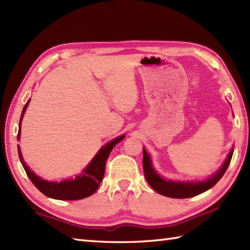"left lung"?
<instances>
[{
	"label": "left lung",
	"instance_id": "8db88e82",
	"mask_svg": "<svg viewBox=\"0 0 250 250\" xmlns=\"http://www.w3.org/2000/svg\"><path fill=\"white\" fill-rule=\"evenodd\" d=\"M143 167H144L145 178L150 185V187L157 191L158 193L175 199H186L195 196L200 193L205 192L206 190L219 182L220 178L224 176L233 155V149L229 152L226 161L219 168V171L215 173L213 176L203 182H174V180H166L159 175L152 167L151 159L148 155L145 148H143Z\"/></svg>",
	"mask_w": 250,
	"mask_h": 250
}]
</instances>
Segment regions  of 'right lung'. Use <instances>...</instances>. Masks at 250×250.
Instances as JSON below:
<instances>
[{
  "label": "right lung",
  "mask_w": 250,
  "mask_h": 250,
  "mask_svg": "<svg viewBox=\"0 0 250 250\" xmlns=\"http://www.w3.org/2000/svg\"><path fill=\"white\" fill-rule=\"evenodd\" d=\"M30 100L25 103L24 107L21 113L20 121H19V131L17 140L20 139V129H21V120L24 115V111L28 107ZM125 139V135L116 137L115 140L110 141L107 144L104 145L97 155L94 156L92 161L88 164V167L83 169V173L75 179H66L63 182H48V180L42 179L40 176H37L33 172L31 171L30 167L26 166L23 161L22 153H21L20 147L18 145V155L20 162L22 164L24 171L28 175V177L35 187L39 189L42 193L46 196L56 200H66V201H74L88 198L98 190L99 186L102 182L105 173V164L107 161L110 151L113 148L118 144L120 141Z\"/></svg>",
  "instance_id": "1"
}]
</instances>
